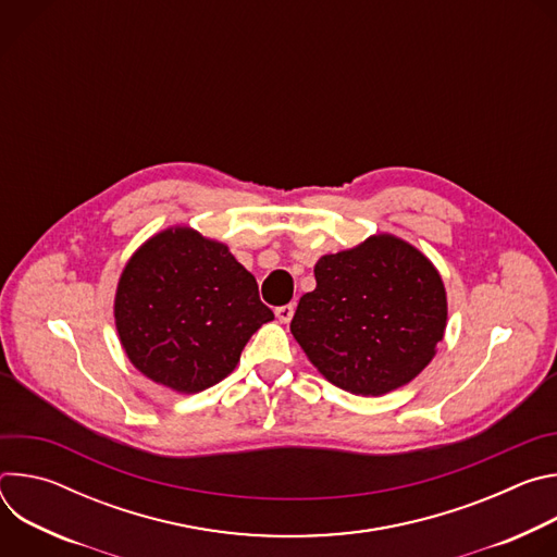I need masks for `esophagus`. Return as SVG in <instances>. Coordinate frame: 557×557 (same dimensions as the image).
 <instances>
[{
	"label": "esophagus",
	"mask_w": 557,
	"mask_h": 557,
	"mask_svg": "<svg viewBox=\"0 0 557 557\" xmlns=\"http://www.w3.org/2000/svg\"><path fill=\"white\" fill-rule=\"evenodd\" d=\"M293 312H295V304H284V306H277V308H275L277 320L284 322V324L293 320Z\"/></svg>",
	"instance_id": "34e87169"
}]
</instances>
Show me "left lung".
<instances>
[{
  "mask_svg": "<svg viewBox=\"0 0 557 557\" xmlns=\"http://www.w3.org/2000/svg\"><path fill=\"white\" fill-rule=\"evenodd\" d=\"M290 333L331 383L379 396L410 383L434 357L447 322L434 264L394 235H372L314 264Z\"/></svg>",
  "mask_w": 557,
  "mask_h": 557,
  "instance_id": "obj_1",
  "label": "left lung"
}]
</instances>
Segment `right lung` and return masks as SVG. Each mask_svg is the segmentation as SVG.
<instances>
[{
    "label": "right lung",
    "mask_w": 557,
    "mask_h": 557,
    "mask_svg": "<svg viewBox=\"0 0 557 557\" xmlns=\"http://www.w3.org/2000/svg\"><path fill=\"white\" fill-rule=\"evenodd\" d=\"M114 317L129 361L145 376L194 394L235 368L273 310L224 245L176 226L149 237L132 256Z\"/></svg>",
    "instance_id": "right-lung-1"
}]
</instances>
